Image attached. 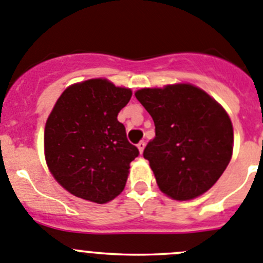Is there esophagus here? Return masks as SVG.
Instances as JSON below:
<instances>
[{
	"label": "esophagus",
	"mask_w": 263,
	"mask_h": 263,
	"mask_svg": "<svg viewBox=\"0 0 263 263\" xmlns=\"http://www.w3.org/2000/svg\"><path fill=\"white\" fill-rule=\"evenodd\" d=\"M137 148H139L140 153H143L144 148H145V141H144V140H141V141H140V143L137 144Z\"/></svg>",
	"instance_id": "obj_1"
}]
</instances>
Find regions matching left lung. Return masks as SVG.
Instances as JSON below:
<instances>
[{"mask_svg": "<svg viewBox=\"0 0 263 263\" xmlns=\"http://www.w3.org/2000/svg\"><path fill=\"white\" fill-rule=\"evenodd\" d=\"M153 118L156 136L144 158L159 190L174 200H192L210 190L230 163L234 129L227 112L190 84L135 93Z\"/></svg>", "mask_w": 263, "mask_h": 263, "instance_id": "left-lung-1", "label": "left lung"}]
</instances>
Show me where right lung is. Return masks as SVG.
Instances as JSON below:
<instances>
[{
  "label": "right lung",
  "instance_id": "1",
  "mask_svg": "<svg viewBox=\"0 0 263 263\" xmlns=\"http://www.w3.org/2000/svg\"><path fill=\"white\" fill-rule=\"evenodd\" d=\"M131 96V89L107 80H87L68 87L49 115L44 134L49 170L76 197L105 203L123 191L139 149L117 117Z\"/></svg>",
  "mask_w": 263,
  "mask_h": 263
}]
</instances>
